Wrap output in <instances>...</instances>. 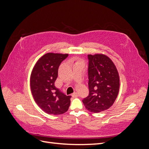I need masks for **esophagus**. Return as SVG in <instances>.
<instances>
[{"instance_id":"obj_1","label":"esophagus","mask_w":149,"mask_h":149,"mask_svg":"<svg viewBox=\"0 0 149 149\" xmlns=\"http://www.w3.org/2000/svg\"><path fill=\"white\" fill-rule=\"evenodd\" d=\"M71 96H72V97H78V93H76V92H74L73 94H71Z\"/></svg>"}]
</instances>
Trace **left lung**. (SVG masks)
Masks as SVG:
<instances>
[{
  "mask_svg": "<svg viewBox=\"0 0 149 149\" xmlns=\"http://www.w3.org/2000/svg\"><path fill=\"white\" fill-rule=\"evenodd\" d=\"M89 95L84 98L85 107L97 113L109 109L118 97L120 80L118 70L110 58L103 54L88 55Z\"/></svg>",
  "mask_w": 149,
  "mask_h": 149,
  "instance_id": "left-lung-1",
  "label": "left lung"
}]
</instances>
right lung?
<instances>
[{
  "label": "right lung",
  "instance_id": "1",
  "mask_svg": "<svg viewBox=\"0 0 149 149\" xmlns=\"http://www.w3.org/2000/svg\"><path fill=\"white\" fill-rule=\"evenodd\" d=\"M68 56V54L48 53L37 61L31 71L30 88L34 100L48 114H63L70 105L71 96L55 86L58 68Z\"/></svg>",
  "mask_w": 149,
  "mask_h": 149
}]
</instances>
